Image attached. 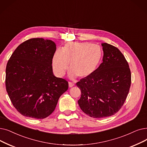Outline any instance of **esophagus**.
<instances>
[{
    "label": "esophagus",
    "mask_w": 147,
    "mask_h": 147,
    "mask_svg": "<svg viewBox=\"0 0 147 147\" xmlns=\"http://www.w3.org/2000/svg\"><path fill=\"white\" fill-rule=\"evenodd\" d=\"M74 86V84H73V83H71V82H68V86L69 87V88H71V87H73Z\"/></svg>",
    "instance_id": "esophagus-1"
}]
</instances>
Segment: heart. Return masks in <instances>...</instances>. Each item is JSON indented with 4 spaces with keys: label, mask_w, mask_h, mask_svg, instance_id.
<instances>
[{
    "label": "heart",
    "mask_w": 147,
    "mask_h": 147,
    "mask_svg": "<svg viewBox=\"0 0 147 147\" xmlns=\"http://www.w3.org/2000/svg\"><path fill=\"white\" fill-rule=\"evenodd\" d=\"M102 56V50L96 44L87 42H68L54 54L52 60L53 72L58 77H62L69 63L70 78H88L97 71Z\"/></svg>",
    "instance_id": "obj_1"
}]
</instances>
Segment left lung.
<instances>
[{
    "label": "left lung",
    "instance_id": "1",
    "mask_svg": "<svg viewBox=\"0 0 147 147\" xmlns=\"http://www.w3.org/2000/svg\"><path fill=\"white\" fill-rule=\"evenodd\" d=\"M103 62L90 77L81 79L77 86L81 91L78 104L89 117H111L119 111L129 94L131 72L129 63L119 50L102 43Z\"/></svg>",
    "mask_w": 147,
    "mask_h": 147
}]
</instances>
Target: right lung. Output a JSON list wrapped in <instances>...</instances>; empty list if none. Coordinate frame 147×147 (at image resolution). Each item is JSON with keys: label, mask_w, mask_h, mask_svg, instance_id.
Returning a JSON list of instances; mask_svg holds the SVG:
<instances>
[{"label": "right lung", "mask_w": 147, "mask_h": 147, "mask_svg": "<svg viewBox=\"0 0 147 147\" xmlns=\"http://www.w3.org/2000/svg\"><path fill=\"white\" fill-rule=\"evenodd\" d=\"M55 43L31 38L14 50L6 68V89L12 105L22 115L44 119L55 109L68 88L65 79L53 73Z\"/></svg>", "instance_id": "add662e5"}]
</instances>
